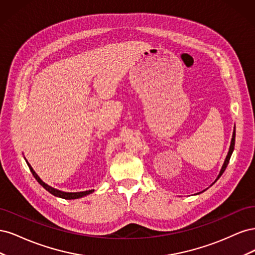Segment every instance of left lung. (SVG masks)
<instances>
[{
	"label": "left lung",
	"mask_w": 255,
	"mask_h": 255,
	"mask_svg": "<svg viewBox=\"0 0 255 255\" xmlns=\"http://www.w3.org/2000/svg\"><path fill=\"white\" fill-rule=\"evenodd\" d=\"M234 145H235V128H234V132H233V136H232V140H231V144H230V149H229V152H228V155H227V157H226L225 163H223L221 170H220V172H219V174H218V176H217V179H216V181H217V180L219 179V177L222 175V173L225 172L226 168H227V166H228V164H229V161H230L231 155H232V153H233ZM216 181H215V182H216ZM201 192H203V191H201Z\"/></svg>",
	"instance_id": "obj_1"
}]
</instances>
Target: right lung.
Returning a JSON list of instances; mask_svg holds the SVG:
<instances>
[{"label": "right lung", "instance_id": "add662e5", "mask_svg": "<svg viewBox=\"0 0 255 255\" xmlns=\"http://www.w3.org/2000/svg\"><path fill=\"white\" fill-rule=\"evenodd\" d=\"M25 161H26V164H27V166H28V168H29L30 172L33 173V175H34L35 179L37 180V182L39 183L45 190H48V191L50 192V194H52L53 196L58 197V198H63V199H67V200H72V199H79V198L85 197V196H87V195L91 194V192H94V189L86 190V191H80V192H65V191H61V190L53 188V187L49 186L48 184H45L44 182H42V180L40 179V177L38 176V174L34 171V169L32 168V166H30V165L28 164V161H27L26 159H25Z\"/></svg>", "mask_w": 255, "mask_h": 255}]
</instances>
